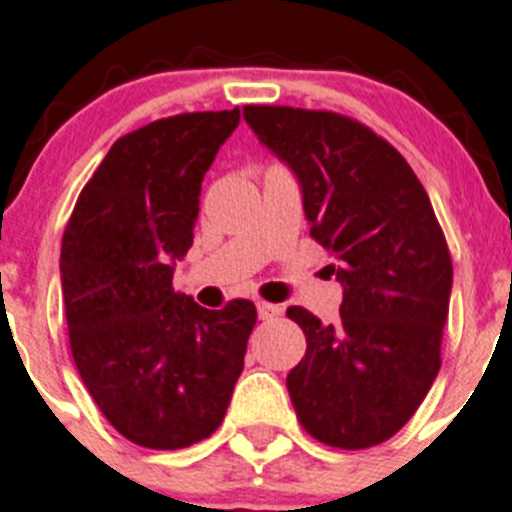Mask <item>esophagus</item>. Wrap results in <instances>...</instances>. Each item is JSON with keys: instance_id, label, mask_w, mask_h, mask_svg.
Returning <instances> with one entry per match:
<instances>
[{"instance_id": "obj_1", "label": "esophagus", "mask_w": 512, "mask_h": 512, "mask_svg": "<svg viewBox=\"0 0 512 512\" xmlns=\"http://www.w3.org/2000/svg\"><path fill=\"white\" fill-rule=\"evenodd\" d=\"M256 312H259V320H274V317H279V314H281V307H279V304L259 302V304H256Z\"/></svg>"}]
</instances>
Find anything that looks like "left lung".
Returning a JSON list of instances; mask_svg holds the SVG:
<instances>
[{
    "mask_svg": "<svg viewBox=\"0 0 512 512\" xmlns=\"http://www.w3.org/2000/svg\"><path fill=\"white\" fill-rule=\"evenodd\" d=\"M243 119L297 177L312 238L342 287L335 325L287 309L307 335L287 375L297 419L330 447L386 442L442 365L452 259L429 195L391 144L348 116L246 106Z\"/></svg>",
    "mask_w": 512,
    "mask_h": 512,
    "instance_id": "left-lung-1",
    "label": "left lung"
}]
</instances>
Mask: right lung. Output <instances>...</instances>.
Here are the masks:
<instances>
[{
    "instance_id": "add662e5",
    "label": "right lung",
    "mask_w": 512,
    "mask_h": 512,
    "mask_svg": "<svg viewBox=\"0 0 512 512\" xmlns=\"http://www.w3.org/2000/svg\"><path fill=\"white\" fill-rule=\"evenodd\" d=\"M241 111L154 121L121 137L83 187L60 248L70 350L129 442L182 449L223 421L256 307L205 309L172 279L195 236L203 177Z\"/></svg>"
}]
</instances>
